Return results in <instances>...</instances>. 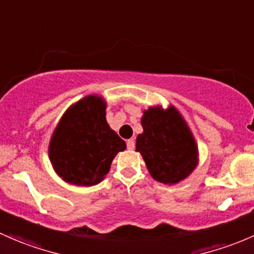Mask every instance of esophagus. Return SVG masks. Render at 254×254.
I'll return each instance as SVG.
<instances>
[{"mask_svg": "<svg viewBox=\"0 0 254 254\" xmlns=\"http://www.w3.org/2000/svg\"><path fill=\"white\" fill-rule=\"evenodd\" d=\"M134 140L133 139H128L127 140V148H128V150H133V149H134Z\"/></svg>", "mask_w": 254, "mask_h": 254, "instance_id": "1", "label": "esophagus"}]
</instances>
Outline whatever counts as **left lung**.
<instances>
[{
  "label": "left lung",
  "instance_id": "8db88e82",
  "mask_svg": "<svg viewBox=\"0 0 254 254\" xmlns=\"http://www.w3.org/2000/svg\"><path fill=\"white\" fill-rule=\"evenodd\" d=\"M143 132L135 150L142 154L155 181L175 185L187 179L198 165V145L187 122L175 106H151L142 117Z\"/></svg>",
  "mask_w": 254,
  "mask_h": 254
}]
</instances>
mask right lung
Here are the masks:
<instances>
[{"label": "right lung", "mask_w": 254, "mask_h": 254, "mask_svg": "<svg viewBox=\"0 0 254 254\" xmlns=\"http://www.w3.org/2000/svg\"><path fill=\"white\" fill-rule=\"evenodd\" d=\"M126 143L106 121L103 96L88 95L67 109L49 143V158L64 182L90 187L109 174Z\"/></svg>", "instance_id": "obj_1"}]
</instances>
